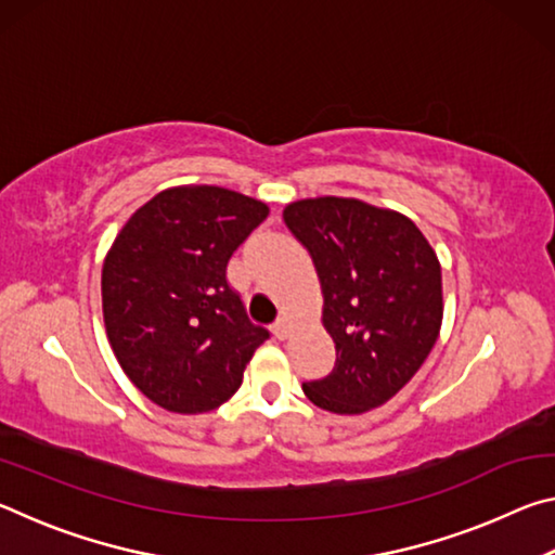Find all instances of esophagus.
Wrapping results in <instances>:
<instances>
[{"label": "esophagus", "instance_id": "1", "mask_svg": "<svg viewBox=\"0 0 555 555\" xmlns=\"http://www.w3.org/2000/svg\"><path fill=\"white\" fill-rule=\"evenodd\" d=\"M274 335L279 337V340H286V337L291 335V325H288V321H279V323L274 325Z\"/></svg>", "mask_w": 555, "mask_h": 555}]
</instances>
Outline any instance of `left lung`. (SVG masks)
Instances as JSON below:
<instances>
[{
    "mask_svg": "<svg viewBox=\"0 0 555 555\" xmlns=\"http://www.w3.org/2000/svg\"><path fill=\"white\" fill-rule=\"evenodd\" d=\"M284 222L313 259L337 352L335 370L304 393L340 416L382 406L421 370L443 325L436 249L406 215L360 198L288 203Z\"/></svg>",
    "mask_w": 555,
    "mask_h": 555,
    "instance_id": "left-lung-1",
    "label": "left lung"
}]
</instances>
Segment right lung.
I'll list each match as a JSON object with an SVG mask.
<instances>
[{"mask_svg": "<svg viewBox=\"0 0 555 555\" xmlns=\"http://www.w3.org/2000/svg\"><path fill=\"white\" fill-rule=\"evenodd\" d=\"M269 205L220 185H173L117 232L102 264V318L129 382L173 413L218 409L267 340L224 269Z\"/></svg>", "mask_w": 555, "mask_h": 555, "instance_id": "add662e5", "label": "right lung"}]
</instances>
